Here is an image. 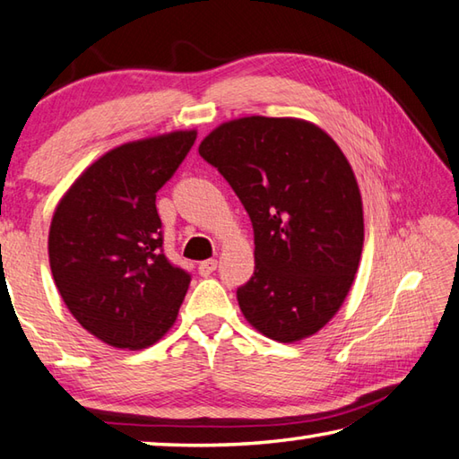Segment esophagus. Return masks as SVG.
Masks as SVG:
<instances>
[{"label":"esophagus","instance_id":"34e87169","mask_svg":"<svg viewBox=\"0 0 459 459\" xmlns=\"http://www.w3.org/2000/svg\"><path fill=\"white\" fill-rule=\"evenodd\" d=\"M215 270H218V259H205L200 265H197V272H200L204 278L212 275Z\"/></svg>","mask_w":459,"mask_h":459}]
</instances>
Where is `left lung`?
<instances>
[{
  "mask_svg": "<svg viewBox=\"0 0 459 459\" xmlns=\"http://www.w3.org/2000/svg\"><path fill=\"white\" fill-rule=\"evenodd\" d=\"M254 226L255 272L238 290L247 324L293 343L342 307L364 247V205L348 158L299 117L230 119L204 137Z\"/></svg>",
  "mask_w": 459,
  "mask_h": 459,
  "instance_id": "8db88e82",
  "label": "left lung"
}]
</instances>
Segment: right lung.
Returning <instances> with one entry per match:
<instances>
[{
    "mask_svg": "<svg viewBox=\"0 0 459 459\" xmlns=\"http://www.w3.org/2000/svg\"><path fill=\"white\" fill-rule=\"evenodd\" d=\"M195 137V129H179L117 145L85 168L56 205L51 275L83 330L111 348H150L176 324L189 273L161 254L155 194Z\"/></svg>",
    "mask_w": 459,
    "mask_h": 459,
    "instance_id": "add662e5",
    "label": "right lung"
}]
</instances>
